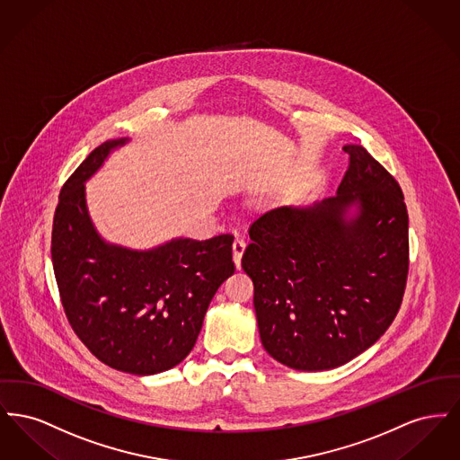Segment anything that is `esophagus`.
<instances>
[{"instance_id":"1","label":"esophagus","mask_w":460,"mask_h":460,"mask_svg":"<svg viewBox=\"0 0 460 460\" xmlns=\"http://www.w3.org/2000/svg\"><path fill=\"white\" fill-rule=\"evenodd\" d=\"M244 248H246V243L243 240H234L233 243V261H234L236 269L241 267V257L244 253Z\"/></svg>"}]
</instances>
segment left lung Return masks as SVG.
<instances>
[{
    "instance_id": "obj_1",
    "label": "left lung",
    "mask_w": 460,
    "mask_h": 460,
    "mask_svg": "<svg viewBox=\"0 0 460 460\" xmlns=\"http://www.w3.org/2000/svg\"><path fill=\"white\" fill-rule=\"evenodd\" d=\"M336 197L255 220L241 267L253 281L263 349L298 371L340 367L394 323L409 274L400 184L358 145ZM351 206L359 212L349 220Z\"/></svg>"
}]
</instances>
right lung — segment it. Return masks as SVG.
I'll return each mask as SVG.
<instances>
[{
    "instance_id": "1",
    "label": "right lung",
    "mask_w": 460,
    "mask_h": 460,
    "mask_svg": "<svg viewBox=\"0 0 460 460\" xmlns=\"http://www.w3.org/2000/svg\"><path fill=\"white\" fill-rule=\"evenodd\" d=\"M124 141L100 145L66 179L53 217L51 259L77 338L111 369L148 376L193 350L216 291L234 274V238H179L150 252L102 240L89 220L84 182Z\"/></svg>"
}]
</instances>
